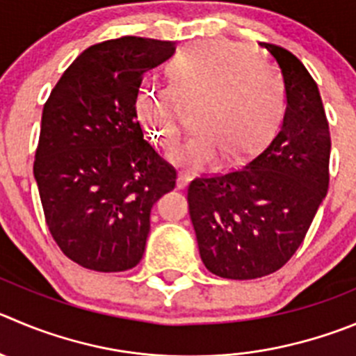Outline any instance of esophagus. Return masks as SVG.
Wrapping results in <instances>:
<instances>
[{"label": "esophagus", "mask_w": 356, "mask_h": 356, "mask_svg": "<svg viewBox=\"0 0 356 356\" xmlns=\"http://www.w3.org/2000/svg\"><path fill=\"white\" fill-rule=\"evenodd\" d=\"M188 182H189V174H186V172H181V174L177 175V188L184 189L186 186H188Z\"/></svg>", "instance_id": "1"}]
</instances>
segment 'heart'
<instances>
[{
    "mask_svg": "<svg viewBox=\"0 0 356 356\" xmlns=\"http://www.w3.org/2000/svg\"><path fill=\"white\" fill-rule=\"evenodd\" d=\"M172 86H145L135 111L149 137L172 147L182 133L181 103L195 102L197 129L168 159L186 170L248 158L277 133L284 89L272 66L241 43H200L174 61Z\"/></svg>",
    "mask_w": 356,
    "mask_h": 356,
    "instance_id": "b5f03b06",
    "label": "heart"
}]
</instances>
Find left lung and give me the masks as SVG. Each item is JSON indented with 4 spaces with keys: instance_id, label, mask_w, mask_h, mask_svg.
Here are the masks:
<instances>
[{
    "instance_id": "obj_1",
    "label": "left lung",
    "mask_w": 356,
    "mask_h": 356,
    "mask_svg": "<svg viewBox=\"0 0 356 356\" xmlns=\"http://www.w3.org/2000/svg\"><path fill=\"white\" fill-rule=\"evenodd\" d=\"M283 75L279 133L248 165L189 182L188 205L209 272L257 279L295 254L328 191L330 131L314 79L300 59L260 43Z\"/></svg>"
}]
</instances>
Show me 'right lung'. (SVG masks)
<instances>
[{"label": "right lung", "mask_w": 356, "mask_h": 356, "mask_svg": "<svg viewBox=\"0 0 356 356\" xmlns=\"http://www.w3.org/2000/svg\"><path fill=\"white\" fill-rule=\"evenodd\" d=\"M174 43L122 36L86 49L43 105L35 174L45 221L63 253L96 272L144 257L152 205L177 172L144 138L138 88Z\"/></svg>", "instance_id": "right-lung-1"}]
</instances>
